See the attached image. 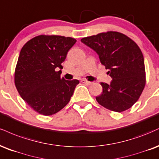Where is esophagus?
I'll return each instance as SVG.
<instances>
[{
    "mask_svg": "<svg viewBox=\"0 0 159 159\" xmlns=\"http://www.w3.org/2000/svg\"><path fill=\"white\" fill-rule=\"evenodd\" d=\"M81 82L83 83H85V84H87V85H91V84H92L93 83L92 82H89V81H87L86 80H84V79H83L81 80Z\"/></svg>",
    "mask_w": 159,
    "mask_h": 159,
    "instance_id": "1",
    "label": "esophagus"
}]
</instances>
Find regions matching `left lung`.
<instances>
[{
	"instance_id": "1",
	"label": "left lung",
	"mask_w": 159,
	"mask_h": 159,
	"mask_svg": "<svg viewBox=\"0 0 159 159\" xmlns=\"http://www.w3.org/2000/svg\"><path fill=\"white\" fill-rule=\"evenodd\" d=\"M94 50L109 70L110 85L101 83L102 93L96 97L100 105L121 112L139 100L146 83L144 59L137 44L118 32H107L81 39Z\"/></svg>"
}]
</instances>
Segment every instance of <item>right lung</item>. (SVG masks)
<instances>
[{
  "mask_svg": "<svg viewBox=\"0 0 159 159\" xmlns=\"http://www.w3.org/2000/svg\"><path fill=\"white\" fill-rule=\"evenodd\" d=\"M76 42L70 37L42 35L28 41L20 50L16 87L24 101L41 115H52L63 109L80 83L60 76L61 63Z\"/></svg>",
  "mask_w": 159,
  "mask_h": 159,
  "instance_id": "1",
  "label": "right lung"
}]
</instances>
